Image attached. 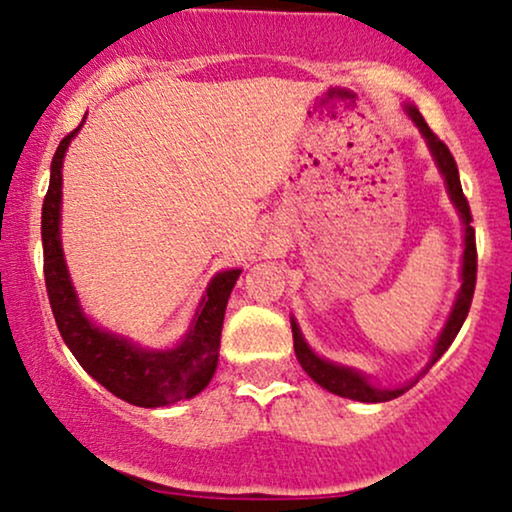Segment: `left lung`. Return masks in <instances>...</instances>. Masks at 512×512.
I'll use <instances>...</instances> for the list:
<instances>
[{
    "label": "left lung",
    "instance_id": "1",
    "mask_svg": "<svg viewBox=\"0 0 512 512\" xmlns=\"http://www.w3.org/2000/svg\"><path fill=\"white\" fill-rule=\"evenodd\" d=\"M406 111H408V116L413 118V123L418 125L422 137H425L427 147H430L434 161H437L439 173L444 175L446 189H449V197L453 201V206H456V211L460 213V220H463V227H465L463 268H460V280H463V285H460L456 301H453L449 320H446L444 330H441L437 344H434L430 363H427V368L422 370V375H425V372L430 370L441 356H444L446 349H449V346L453 344V339H456V334L460 332V327H463L465 318H468L472 294H475V282H477V244H475V227H472L470 204H468V199H465L463 187H460L456 159L451 156L449 147H446V144L441 142L439 137L430 130V125L425 123V118L420 116V111L415 109V106H406ZM292 334H294L296 361H299L301 368L308 372V377H311L313 382H318L323 389L332 391V394L344 396V399L363 401V403L391 401V399H396V396L406 394V391L420 380L418 377L415 382H408V384H403V387H391V389L377 387V384H370V380L363 375L361 370L346 368V365H339V363L327 361V358H320L318 353H315L311 346L306 344L304 334H301L299 325H296L294 318H292Z\"/></svg>",
    "mask_w": 512,
    "mask_h": 512
}]
</instances>
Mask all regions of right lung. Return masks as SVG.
<instances>
[{"mask_svg": "<svg viewBox=\"0 0 512 512\" xmlns=\"http://www.w3.org/2000/svg\"><path fill=\"white\" fill-rule=\"evenodd\" d=\"M80 128L82 123L73 132H68L56 147L49 189L42 204L44 282H47L56 327L75 361L87 370V375H92L118 399L140 408H161L192 399L206 389L218 368L225 306L242 270H223L213 277L211 285L206 287V294L201 296L189 332L175 349H142L130 339L94 325L78 304L59 235L63 156Z\"/></svg>", "mask_w": 512, "mask_h": 512, "instance_id": "add662e5", "label": "right lung"}]
</instances>
